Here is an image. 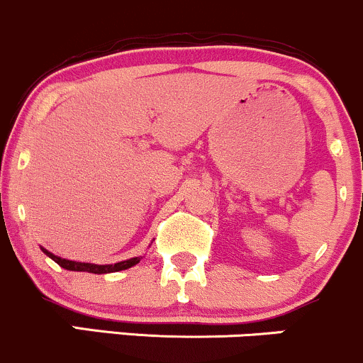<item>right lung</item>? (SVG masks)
<instances>
[{"label":"right lung","mask_w":363,"mask_h":363,"mask_svg":"<svg viewBox=\"0 0 363 363\" xmlns=\"http://www.w3.org/2000/svg\"><path fill=\"white\" fill-rule=\"evenodd\" d=\"M44 250V248H43ZM44 254L50 255V257L55 260L56 264H60L63 269L68 271H87V272H94V274H106V272H116V271H123L128 269V267L135 266V264L140 262V257H133L128 260H123V262H118V264H108V266H97V264H85V262H73V260H67V259H61L58 255L51 254V252L44 250Z\"/></svg>","instance_id":"1"}]
</instances>
